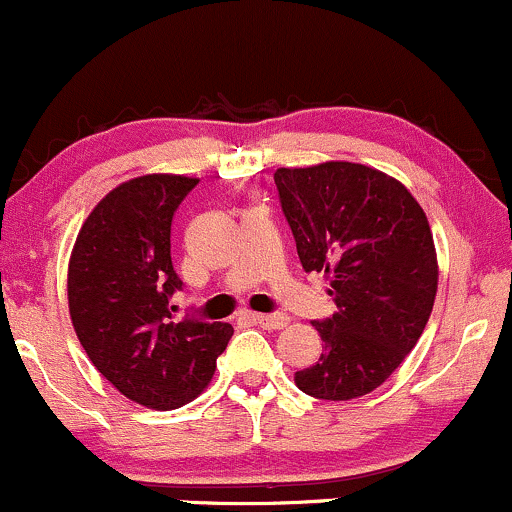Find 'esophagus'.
Segmentation results:
<instances>
[{"instance_id": "esophagus-1", "label": "esophagus", "mask_w": 512, "mask_h": 512, "mask_svg": "<svg viewBox=\"0 0 512 512\" xmlns=\"http://www.w3.org/2000/svg\"><path fill=\"white\" fill-rule=\"evenodd\" d=\"M250 320L255 322V325L264 327V330H284V327L289 325V317H286V315H260V313H252Z\"/></svg>"}]
</instances>
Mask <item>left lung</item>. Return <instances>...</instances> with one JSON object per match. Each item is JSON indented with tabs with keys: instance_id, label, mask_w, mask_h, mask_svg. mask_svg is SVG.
Wrapping results in <instances>:
<instances>
[{
	"instance_id": "left-lung-1",
	"label": "left lung",
	"mask_w": 512,
	"mask_h": 512,
	"mask_svg": "<svg viewBox=\"0 0 512 512\" xmlns=\"http://www.w3.org/2000/svg\"><path fill=\"white\" fill-rule=\"evenodd\" d=\"M276 190L305 272H325L337 313L313 322L315 366L298 390L346 402L373 392L414 349L438 291L428 219L397 178L363 163L276 168Z\"/></svg>"
}]
</instances>
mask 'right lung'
Segmentation results:
<instances>
[{
	"label": "right lung",
	"instance_id": "1",
	"mask_svg": "<svg viewBox=\"0 0 512 512\" xmlns=\"http://www.w3.org/2000/svg\"><path fill=\"white\" fill-rule=\"evenodd\" d=\"M197 178L149 173L120 182L86 216L69 257L76 337L108 383L146 409L170 411L211 383L228 322L175 320L182 281L170 262V223Z\"/></svg>",
	"mask_w": 512,
	"mask_h": 512
}]
</instances>
